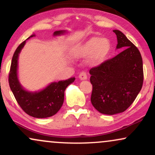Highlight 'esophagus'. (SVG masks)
Wrapping results in <instances>:
<instances>
[{
  "label": "esophagus",
  "mask_w": 155,
  "mask_h": 155,
  "mask_svg": "<svg viewBox=\"0 0 155 155\" xmlns=\"http://www.w3.org/2000/svg\"><path fill=\"white\" fill-rule=\"evenodd\" d=\"M79 78L80 80H87V75L86 73V72L82 71L80 73L79 75Z\"/></svg>",
  "instance_id": "esophagus-1"
}]
</instances>
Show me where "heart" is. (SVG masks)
Listing matches in <instances>:
<instances>
[{
  "instance_id": "heart-1",
  "label": "heart",
  "mask_w": 155,
  "mask_h": 155,
  "mask_svg": "<svg viewBox=\"0 0 155 155\" xmlns=\"http://www.w3.org/2000/svg\"><path fill=\"white\" fill-rule=\"evenodd\" d=\"M110 48L111 44L107 38L95 36L75 45L72 49L71 55L75 58L89 57L88 63L91 65L97 66L104 61L110 53Z\"/></svg>"
}]
</instances>
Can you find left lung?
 Segmentation results:
<instances>
[{"mask_svg": "<svg viewBox=\"0 0 155 155\" xmlns=\"http://www.w3.org/2000/svg\"><path fill=\"white\" fill-rule=\"evenodd\" d=\"M117 49L124 50L90 70L91 102L100 113H120L134 101L143 84L142 58L137 48L118 30Z\"/></svg>", "mask_w": 155, "mask_h": 155, "instance_id": "obj_1", "label": "left lung"}]
</instances>
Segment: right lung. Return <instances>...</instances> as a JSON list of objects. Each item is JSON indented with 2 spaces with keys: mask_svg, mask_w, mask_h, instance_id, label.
I'll return each instance as SVG.
<instances>
[{
  "mask_svg": "<svg viewBox=\"0 0 155 155\" xmlns=\"http://www.w3.org/2000/svg\"><path fill=\"white\" fill-rule=\"evenodd\" d=\"M65 31L54 32L53 35H60ZM32 35L28 38L33 37ZM25 41L20 44L15 50L12 58L11 69L8 75V82L16 101L25 113L36 118L51 117L59 111L64 101V92L66 87L75 81V78L66 80L54 82L39 92H29L24 90L18 78V60Z\"/></svg>",
  "mask_w": 155,
  "mask_h": 155,
  "instance_id": "add662e5",
  "label": "right lung"
}]
</instances>
